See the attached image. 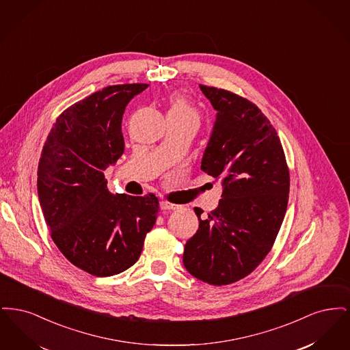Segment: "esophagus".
<instances>
[{"label": "esophagus", "instance_id": "obj_1", "mask_svg": "<svg viewBox=\"0 0 350 350\" xmlns=\"http://www.w3.org/2000/svg\"><path fill=\"white\" fill-rule=\"evenodd\" d=\"M160 208H161V210H177L178 206L174 204V203H170V202H167V200H161V202H160Z\"/></svg>", "mask_w": 350, "mask_h": 350}]
</instances>
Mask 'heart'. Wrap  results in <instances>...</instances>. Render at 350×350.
<instances>
[{
	"instance_id": "heart-1",
	"label": "heart",
	"mask_w": 350,
	"mask_h": 350,
	"mask_svg": "<svg viewBox=\"0 0 350 350\" xmlns=\"http://www.w3.org/2000/svg\"><path fill=\"white\" fill-rule=\"evenodd\" d=\"M167 116L174 117L193 118L197 120V111L191 107V105L187 102L183 96H172L169 100V110Z\"/></svg>"
}]
</instances>
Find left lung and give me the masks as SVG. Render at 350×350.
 <instances>
[{
	"label": "left lung",
	"instance_id": "8db88e82",
	"mask_svg": "<svg viewBox=\"0 0 350 350\" xmlns=\"http://www.w3.org/2000/svg\"><path fill=\"white\" fill-rule=\"evenodd\" d=\"M217 110L200 169L223 185L221 200L187 240L183 265L203 282L247 277L271 250L286 214L290 174L281 140L247 98L200 85Z\"/></svg>",
	"mask_w": 350,
	"mask_h": 350
}]
</instances>
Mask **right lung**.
I'll use <instances>...</instances> for the list:
<instances>
[{
  "instance_id": "1",
  "label": "right lung",
  "mask_w": 350,
  "mask_h": 350,
  "mask_svg": "<svg viewBox=\"0 0 350 350\" xmlns=\"http://www.w3.org/2000/svg\"><path fill=\"white\" fill-rule=\"evenodd\" d=\"M148 83L111 85L64 110L38 165V197L51 237L69 262L96 277L133 267L153 228L154 194H111L105 169L123 154L122 118Z\"/></svg>"
}]
</instances>
